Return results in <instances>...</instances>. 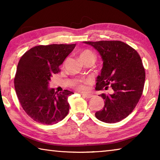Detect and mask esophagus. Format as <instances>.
<instances>
[{"label":"esophagus","mask_w":160,"mask_h":160,"mask_svg":"<svg viewBox=\"0 0 160 160\" xmlns=\"http://www.w3.org/2000/svg\"><path fill=\"white\" fill-rule=\"evenodd\" d=\"M81 95H82L83 97H85V98H88V99H90L92 97V95L90 94H81Z\"/></svg>","instance_id":"esophagus-1"}]
</instances>
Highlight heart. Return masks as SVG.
<instances>
[{
	"label": "heart",
	"instance_id": "obj_1",
	"mask_svg": "<svg viewBox=\"0 0 160 160\" xmlns=\"http://www.w3.org/2000/svg\"><path fill=\"white\" fill-rule=\"evenodd\" d=\"M94 58L95 59V56H94V53L90 50H85L82 51L80 54V60L85 58ZM90 83V80H86L83 81H78L75 83V87L80 92H85L87 90V85Z\"/></svg>",
	"mask_w": 160,
	"mask_h": 160
}]
</instances>
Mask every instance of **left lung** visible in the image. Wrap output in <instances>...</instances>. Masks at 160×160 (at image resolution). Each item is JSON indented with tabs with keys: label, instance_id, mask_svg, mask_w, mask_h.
I'll return each instance as SVG.
<instances>
[{
	"label": "left lung",
	"instance_id": "left-lung-1",
	"mask_svg": "<svg viewBox=\"0 0 160 160\" xmlns=\"http://www.w3.org/2000/svg\"><path fill=\"white\" fill-rule=\"evenodd\" d=\"M101 56L103 66L97 77L96 90L112 89L102 94L104 106L95 116L104 123L119 122L135 109L141 97L145 80L144 67L138 53L120 41L84 42Z\"/></svg>",
	"mask_w": 160,
	"mask_h": 160
}]
</instances>
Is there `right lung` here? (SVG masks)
<instances>
[{
  "label": "right lung",
  "instance_id": "add662e5",
  "mask_svg": "<svg viewBox=\"0 0 160 160\" xmlns=\"http://www.w3.org/2000/svg\"><path fill=\"white\" fill-rule=\"evenodd\" d=\"M72 44L37 46L22 56L14 79L16 94L29 117L42 124L57 123L69 112V90L55 92L48 88L51 78L75 47Z\"/></svg>",
  "mask_w": 160,
  "mask_h": 160
}]
</instances>
